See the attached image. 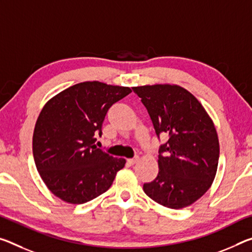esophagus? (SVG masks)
Masks as SVG:
<instances>
[{"label":"esophagus","mask_w":252,"mask_h":252,"mask_svg":"<svg viewBox=\"0 0 252 252\" xmlns=\"http://www.w3.org/2000/svg\"><path fill=\"white\" fill-rule=\"evenodd\" d=\"M138 160H139V157H138V156H135V157H133V158L127 159V162H129L130 165H134V163L137 162Z\"/></svg>","instance_id":"esophagus-1"}]
</instances>
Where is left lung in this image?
Segmentation results:
<instances>
[{"label": "left lung", "instance_id": "8db88e82", "mask_svg": "<svg viewBox=\"0 0 252 252\" xmlns=\"http://www.w3.org/2000/svg\"><path fill=\"white\" fill-rule=\"evenodd\" d=\"M149 113L156 134H168L159 147V173L143 184L151 199L183 209L206 193L217 174L220 146L212 120L196 97L177 85L132 87Z\"/></svg>", "mask_w": 252, "mask_h": 252}]
</instances>
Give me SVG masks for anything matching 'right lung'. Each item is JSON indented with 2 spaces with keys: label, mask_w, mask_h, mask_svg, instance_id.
<instances>
[{
  "label": "right lung",
  "mask_w": 252,
  "mask_h": 252,
  "mask_svg": "<svg viewBox=\"0 0 252 252\" xmlns=\"http://www.w3.org/2000/svg\"><path fill=\"white\" fill-rule=\"evenodd\" d=\"M129 87L84 82L63 91L40 112L32 139L38 173L51 193L83 204L110 189L126 159L95 146L110 107Z\"/></svg>",
  "instance_id": "right-lung-1"
}]
</instances>
